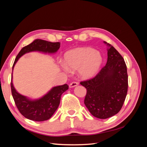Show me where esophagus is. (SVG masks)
I'll return each mask as SVG.
<instances>
[{
	"mask_svg": "<svg viewBox=\"0 0 147 147\" xmlns=\"http://www.w3.org/2000/svg\"><path fill=\"white\" fill-rule=\"evenodd\" d=\"M78 85V83L77 82H72L70 84H69V88H74V87H75Z\"/></svg>",
	"mask_w": 147,
	"mask_h": 147,
	"instance_id": "esophagus-1",
	"label": "esophagus"
}]
</instances>
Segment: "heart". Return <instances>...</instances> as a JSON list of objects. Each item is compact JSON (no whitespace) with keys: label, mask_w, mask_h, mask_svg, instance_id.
I'll return each mask as SVG.
<instances>
[{"label":"heart","mask_w":147,"mask_h":147,"mask_svg":"<svg viewBox=\"0 0 147 147\" xmlns=\"http://www.w3.org/2000/svg\"><path fill=\"white\" fill-rule=\"evenodd\" d=\"M63 67L65 71L77 70L84 79L91 78L99 72L103 63L102 55L90 47H80L67 51Z\"/></svg>","instance_id":"b5f03b06"}]
</instances>
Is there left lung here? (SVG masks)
Masks as SVG:
<instances>
[{
    "mask_svg": "<svg viewBox=\"0 0 147 147\" xmlns=\"http://www.w3.org/2000/svg\"><path fill=\"white\" fill-rule=\"evenodd\" d=\"M108 47L107 62L96 77L80 84L87 90L84 103L93 116L106 119L117 114L126 99L128 76L125 62L113 46Z\"/></svg>",
    "mask_w": 147,
    "mask_h": 147,
    "instance_id": "obj_1",
    "label": "left lung"
}]
</instances>
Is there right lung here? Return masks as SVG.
Listing matches in <instances>:
<instances>
[{
    "instance_id": "right-lung-1",
    "label": "right lung",
    "mask_w": 147,
    "mask_h": 147,
    "mask_svg": "<svg viewBox=\"0 0 147 147\" xmlns=\"http://www.w3.org/2000/svg\"><path fill=\"white\" fill-rule=\"evenodd\" d=\"M59 42H50L43 40L37 39L29 45L23 47L18 54L12 67L11 90L13 99L20 112L30 120L43 121L50 119L60 104L62 94L69 89L67 84L52 88L46 94L40 98L32 99L18 92L13 86V70L20 57L32 51H38L44 54H54L60 48Z\"/></svg>"
}]
</instances>
